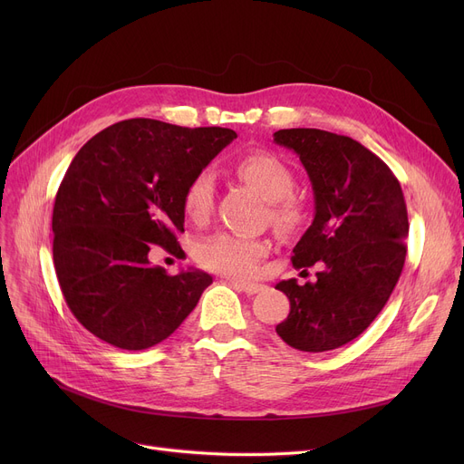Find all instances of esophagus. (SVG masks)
<instances>
[{"label":"esophagus","instance_id":"esophagus-1","mask_svg":"<svg viewBox=\"0 0 464 464\" xmlns=\"http://www.w3.org/2000/svg\"><path fill=\"white\" fill-rule=\"evenodd\" d=\"M229 282L233 287L245 291V294H248V295H254V294H257V291L263 289L261 284H254V282H242V280H229Z\"/></svg>","mask_w":464,"mask_h":464}]
</instances>
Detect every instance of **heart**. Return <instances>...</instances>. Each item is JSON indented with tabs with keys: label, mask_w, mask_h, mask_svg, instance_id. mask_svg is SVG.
<instances>
[{
	"label": "heart",
	"mask_w": 464,
	"mask_h": 464,
	"mask_svg": "<svg viewBox=\"0 0 464 464\" xmlns=\"http://www.w3.org/2000/svg\"><path fill=\"white\" fill-rule=\"evenodd\" d=\"M237 173L273 203V219L278 227L294 229L299 224L301 212L291 199L295 191V175L289 165L269 152H254L238 160ZM214 191L216 180L208 169L191 177L182 195V208L191 222H207L214 207ZM193 254L207 271L227 276H250L266 254V245L254 237L218 231L201 238Z\"/></svg>",
	"instance_id": "b5f03b06"
}]
</instances>
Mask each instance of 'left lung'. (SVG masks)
Wrapping results in <instances>:
<instances>
[{
  "instance_id": "1",
  "label": "left lung",
  "mask_w": 464,
  "mask_h": 464,
  "mask_svg": "<svg viewBox=\"0 0 464 464\" xmlns=\"http://www.w3.org/2000/svg\"><path fill=\"white\" fill-rule=\"evenodd\" d=\"M275 142L299 156L314 189V222L291 261L322 266L315 282L276 284L291 304L276 333L295 350L329 352L357 338L393 294L406 259L404 195L392 169L350 137L295 128Z\"/></svg>"
}]
</instances>
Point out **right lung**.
<instances>
[{
  "mask_svg": "<svg viewBox=\"0 0 464 464\" xmlns=\"http://www.w3.org/2000/svg\"><path fill=\"white\" fill-rule=\"evenodd\" d=\"M233 139L227 128L133 118L72 158L54 201V266L69 310L103 343L130 352L160 344L212 284L198 269L170 276L149 252H182L184 189Z\"/></svg>",
  "mask_w": 464,
  "mask_h": 464,
  "instance_id": "1",
  "label": "right lung"
}]
</instances>
